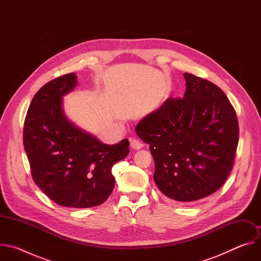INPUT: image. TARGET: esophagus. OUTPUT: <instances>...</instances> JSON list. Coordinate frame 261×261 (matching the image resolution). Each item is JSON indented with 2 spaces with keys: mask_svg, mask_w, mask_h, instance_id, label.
<instances>
[{
  "mask_svg": "<svg viewBox=\"0 0 261 261\" xmlns=\"http://www.w3.org/2000/svg\"><path fill=\"white\" fill-rule=\"evenodd\" d=\"M130 145L132 148H134V150H140V148L142 147V143L138 139H135V138L130 139Z\"/></svg>",
  "mask_w": 261,
  "mask_h": 261,
  "instance_id": "1",
  "label": "esophagus"
}]
</instances>
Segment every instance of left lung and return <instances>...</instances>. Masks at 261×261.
<instances>
[{"label":"left lung","mask_w":261,"mask_h":261,"mask_svg":"<svg viewBox=\"0 0 261 261\" xmlns=\"http://www.w3.org/2000/svg\"><path fill=\"white\" fill-rule=\"evenodd\" d=\"M184 77V98L166 99L135 131L150 144L158 189L169 199L188 203L215 193L226 180L239 143V123L219 87L190 73Z\"/></svg>","instance_id":"8db88e82"}]
</instances>
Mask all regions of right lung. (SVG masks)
Returning <instances> with one entry per match:
<instances>
[{
	"label": "right lung",
	"instance_id": "right-lung-1",
	"mask_svg": "<svg viewBox=\"0 0 261 261\" xmlns=\"http://www.w3.org/2000/svg\"><path fill=\"white\" fill-rule=\"evenodd\" d=\"M76 86V74L69 73L36 93L24 120L23 146L36 185L60 205L85 208L113 192L111 167L128 156L129 141L105 144L67 118L63 97Z\"/></svg>",
	"mask_w": 261,
	"mask_h": 261
}]
</instances>
